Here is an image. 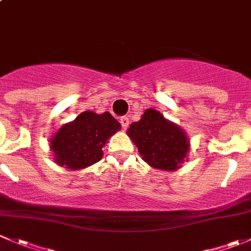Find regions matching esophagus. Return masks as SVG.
<instances>
[{"mask_svg":"<svg viewBox=\"0 0 251 251\" xmlns=\"http://www.w3.org/2000/svg\"><path fill=\"white\" fill-rule=\"evenodd\" d=\"M120 124L121 126H123V128H127L128 125H130V120H128V118H126V116H121L120 118Z\"/></svg>","mask_w":251,"mask_h":251,"instance_id":"34e87169","label":"esophagus"}]
</instances>
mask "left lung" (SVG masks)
I'll return each instance as SVG.
<instances>
[{"label":"left lung","instance_id":"8db88e82","mask_svg":"<svg viewBox=\"0 0 251 251\" xmlns=\"http://www.w3.org/2000/svg\"><path fill=\"white\" fill-rule=\"evenodd\" d=\"M142 159L155 169L174 171L188 153L189 142L183 131L159 111L147 109L141 120L127 130Z\"/></svg>","mask_w":251,"mask_h":251}]
</instances>
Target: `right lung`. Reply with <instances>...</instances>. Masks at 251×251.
I'll list each match as a JSON object with an SVG mask.
<instances>
[{"label": "right lung", "mask_w": 251, "mask_h": 251, "mask_svg": "<svg viewBox=\"0 0 251 251\" xmlns=\"http://www.w3.org/2000/svg\"><path fill=\"white\" fill-rule=\"evenodd\" d=\"M120 127L119 121L108 111L103 114L83 111L53 136L50 149L55 163L72 170L96 164L102 159L105 142Z\"/></svg>", "instance_id": "obj_1"}]
</instances>
